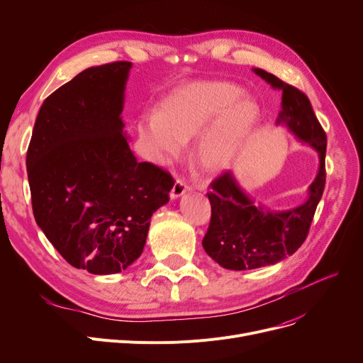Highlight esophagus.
Here are the masks:
<instances>
[{
    "label": "esophagus",
    "mask_w": 363,
    "mask_h": 363,
    "mask_svg": "<svg viewBox=\"0 0 363 363\" xmlns=\"http://www.w3.org/2000/svg\"><path fill=\"white\" fill-rule=\"evenodd\" d=\"M191 189V186H189L182 178H178L174 184V186H172V191H170V196L172 199H177V197H181L182 194H185L186 191H189Z\"/></svg>",
    "instance_id": "obj_1"
}]
</instances>
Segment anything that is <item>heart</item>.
<instances>
[{
  "label": "heart",
  "mask_w": 363,
  "mask_h": 363,
  "mask_svg": "<svg viewBox=\"0 0 363 363\" xmlns=\"http://www.w3.org/2000/svg\"><path fill=\"white\" fill-rule=\"evenodd\" d=\"M230 82H196L172 92L140 126L156 157H177L184 143L205 132L196 148L199 164L208 172L223 169L259 121L253 100Z\"/></svg>",
  "instance_id": "heart-1"
}]
</instances>
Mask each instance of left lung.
I'll list each match as a JSON object with an SVG mask.
<instances>
[{"label": "left lung", "mask_w": 363, "mask_h": 363, "mask_svg": "<svg viewBox=\"0 0 363 363\" xmlns=\"http://www.w3.org/2000/svg\"><path fill=\"white\" fill-rule=\"evenodd\" d=\"M255 72L282 91V111L278 122H285L296 135L318 150L320 166L309 188V200L289 212H264L238 188L231 172H222L208 188L212 206L211 223L201 241L206 253L222 268L233 271L256 269L278 263L296 253L306 240L325 188L327 133L320 126L308 95L262 69Z\"/></svg>", "instance_id": "8db88e82"}]
</instances>
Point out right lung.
<instances>
[{
  "instance_id": "1",
  "label": "right lung",
  "mask_w": 363,
  "mask_h": 363,
  "mask_svg": "<svg viewBox=\"0 0 363 363\" xmlns=\"http://www.w3.org/2000/svg\"><path fill=\"white\" fill-rule=\"evenodd\" d=\"M129 69L88 67L48 95L26 152L36 223L69 264L95 275L141 256L150 218L175 184L167 170L138 162L123 137Z\"/></svg>"
}]
</instances>
